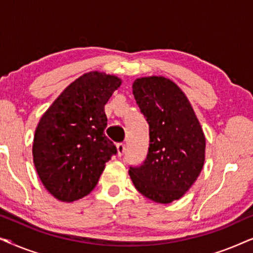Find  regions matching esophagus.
Listing matches in <instances>:
<instances>
[{"label": "esophagus", "instance_id": "esophagus-1", "mask_svg": "<svg viewBox=\"0 0 253 253\" xmlns=\"http://www.w3.org/2000/svg\"><path fill=\"white\" fill-rule=\"evenodd\" d=\"M117 154H119V157H122L124 152H126V145L124 144H117Z\"/></svg>", "mask_w": 253, "mask_h": 253}]
</instances>
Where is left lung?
I'll return each mask as SVG.
<instances>
[{"label": "left lung", "instance_id": "1", "mask_svg": "<svg viewBox=\"0 0 253 253\" xmlns=\"http://www.w3.org/2000/svg\"><path fill=\"white\" fill-rule=\"evenodd\" d=\"M137 105L150 126V147L140 167L129 169L141 195L159 204L184 196L202 172L206 139L184 92L164 76L137 78Z\"/></svg>", "mask_w": 253, "mask_h": 253}]
</instances>
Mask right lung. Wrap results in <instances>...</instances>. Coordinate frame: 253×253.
I'll return each mask as SVG.
<instances>
[{"instance_id":"obj_1","label":"right lung","mask_w":253,"mask_h":253,"mask_svg":"<svg viewBox=\"0 0 253 253\" xmlns=\"http://www.w3.org/2000/svg\"><path fill=\"white\" fill-rule=\"evenodd\" d=\"M121 84L115 75L86 72L41 116L33 138V164L44 188L60 202L87 196L117 152L105 134V105Z\"/></svg>"}]
</instances>
